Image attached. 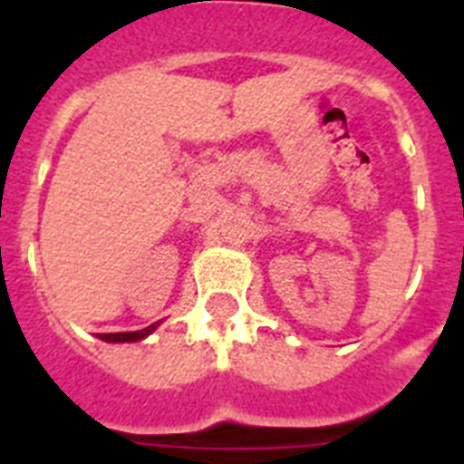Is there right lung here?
I'll return each instance as SVG.
<instances>
[{"label": "right lung", "mask_w": 464, "mask_h": 464, "mask_svg": "<svg viewBox=\"0 0 464 464\" xmlns=\"http://www.w3.org/2000/svg\"><path fill=\"white\" fill-rule=\"evenodd\" d=\"M155 325H158V323H155ZM155 325L143 327V330H137V332H113V334H100V339H104V342H139V339L149 337L150 332L155 330Z\"/></svg>", "instance_id": "obj_1"}]
</instances>
